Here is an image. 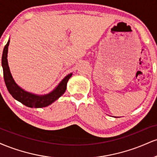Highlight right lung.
<instances>
[{"instance_id": "1", "label": "right lung", "mask_w": 157, "mask_h": 157, "mask_svg": "<svg viewBox=\"0 0 157 157\" xmlns=\"http://www.w3.org/2000/svg\"><path fill=\"white\" fill-rule=\"evenodd\" d=\"M10 44V40L7 42L6 46L3 51L2 55V66L3 71V78H4L5 83L9 92L15 100L21 102V103L26 106L30 108H43L48 106L56 100L63 94L66 89V85L68 79L71 77L72 74H69L60 82V83L57 86V88L48 94L38 96V95L33 94L25 91L21 88H20L15 83V80L12 78L11 75L10 68L8 66L7 61V53H8V46Z\"/></svg>"}]
</instances>
